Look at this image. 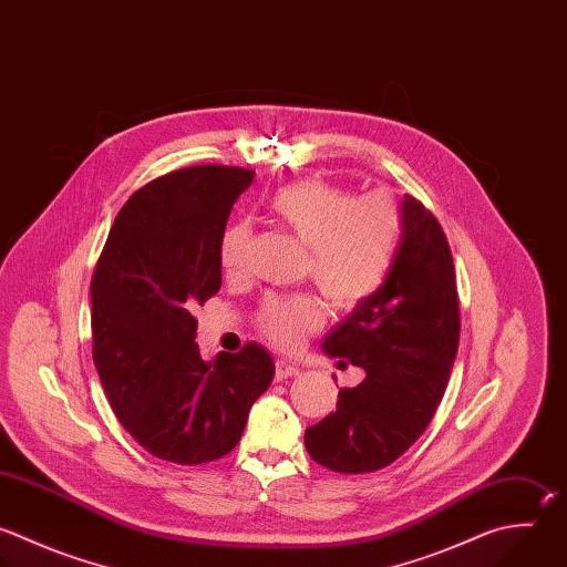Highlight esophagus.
<instances>
[{"label":"esophagus","instance_id":"34e87169","mask_svg":"<svg viewBox=\"0 0 567 567\" xmlns=\"http://www.w3.org/2000/svg\"><path fill=\"white\" fill-rule=\"evenodd\" d=\"M299 374V368L295 363H288V361H277L275 365V379L277 381H284L288 377H297Z\"/></svg>","mask_w":567,"mask_h":567}]
</instances>
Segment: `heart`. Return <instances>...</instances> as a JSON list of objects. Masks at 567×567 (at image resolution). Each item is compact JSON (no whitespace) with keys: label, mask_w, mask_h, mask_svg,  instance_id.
<instances>
[{"label":"heart","mask_w":567,"mask_h":567,"mask_svg":"<svg viewBox=\"0 0 567 567\" xmlns=\"http://www.w3.org/2000/svg\"><path fill=\"white\" fill-rule=\"evenodd\" d=\"M272 215L308 246L306 275L323 297L350 310L370 299L388 277L401 237V210L385 193L354 197L323 179L288 184L270 199ZM250 226H228L219 241V264L226 275L246 266ZM323 312L315 295L275 297L264 303L257 326L275 346L297 348L321 326Z\"/></svg>","instance_id":"1"}]
</instances>
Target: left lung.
<instances>
[{
	"instance_id": "obj_1",
	"label": "left lung",
	"mask_w": 567,
	"mask_h": 567,
	"mask_svg": "<svg viewBox=\"0 0 567 567\" xmlns=\"http://www.w3.org/2000/svg\"><path fill=\"white\" fill-rule=\"evenodd\" d=\"M454 264L436 217L412 195L381 288L323 339L328 357L365 372L337 410L306 430L308 454L332 472L363 474L396 461L427 427L458 348Z\"/></svg>"
}]
</instances>
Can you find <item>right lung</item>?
Here are the masks:
<instances>
[{
	"mask_svg": "<svg viewBox=\"0 0 567 567\" xmlns=\"http://www.w3.org/2000/svg\"><path fill=\"white\" fill-rule=\"evenodd\" d=\"M255 171L190 166L120 210L91 281L93 361L126 432L153 456L199 465L241 439L275 377L257 343L204 361L197 319L221 288L219 241Z\"/></svg>",
	"mask_w": 567,
	"mask_h": 567,
	"instance_id": "right-lung-1",
	"label": "right lung"
}]
</instances>
